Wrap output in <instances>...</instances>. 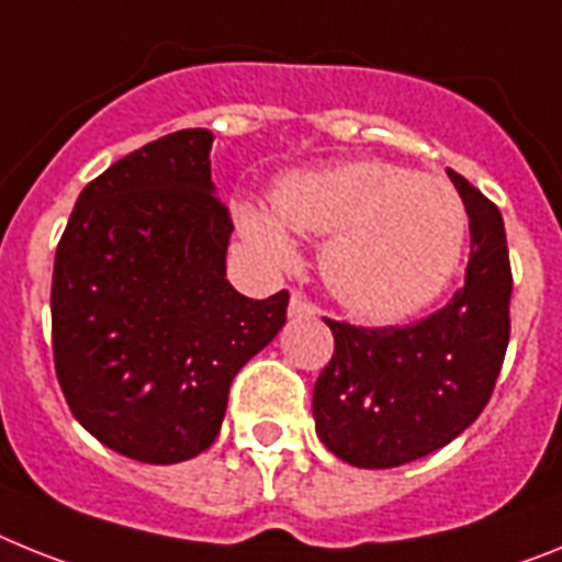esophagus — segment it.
Here are the masks:
<instances>
[{
	"mask_svg": "<svg viewBox=\"0 0 562 562\" xmlns=\"http://www.w3.org/2000/svg\"><path fill=\"white\" fill-rule=\"evenodd\" d=\"M316 314V305H311L305 296L300 294V291H291V302H288V316H311Z\"/></svg>",
	"mask_w": 562,
	"mask_h": 562,
	"instance_id": "34e87169",
	"label": "esophagus"
}]
</instances>
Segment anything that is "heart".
Returning a JSON list of instances; mask_svg holds the SVG:
<instances>
[{
  "label": "heart",
  "mask_w": 562,
  "mask_h": 562,
  "mask_svg": "<svg viewBox=\"0 0 562 562\" xmlns=\"http://www.w3.org/2000/svg\"><path fill=\"white\" fill-rule=\"evenodd\" d=\"M234 223L262 266L296 260V234L325 237L322 277L370 319H402L441 294L463 246V206L436 175L379 158L291 172L274 206L234 203Z\"/></svg>",
  "instance_id": "obj_1"
}]
</instances>
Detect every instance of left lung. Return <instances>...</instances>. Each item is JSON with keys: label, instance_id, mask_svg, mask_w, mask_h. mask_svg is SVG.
I'll list each match as a JSON object with an SVG mask.
<instances>
[{"label": "left lung", "instance_id": "obj_1", "mask_svg": "<svg viewBox=\"0 0 562 562\" xmlns=\"http://www.w3.org/2000/svg\"><path fill=\"white\" fill-rule=\"evenodd\" d=\"M447 175L470 217V262L456 296L404 328L325 319L336 348L314 387L316 436L362 470L402 467L461 436L504 364L512 300L504 217L470 180Z\"/></svg>", "mask_w": 562, "mask_h": 562}]
</instances>
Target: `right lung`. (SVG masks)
Here are the masks:
<instances>
[{"label":"right lung","mask_w":562,"mask_h":562,"mask_svg":"<svg viewBox=\"0 0 562 562\" xmlns=\"http://www.w3.org/2000/svg\"><path fill=\"white\" fill-rule=\"evenodd\" d=\"M209 130L140 146L78 194L53 262V359L78 424L140 463L212 447L237 370L285 325L288 291L226 280L234 226Z\"/></svg>","instance_id":"1"}]
</instances>
